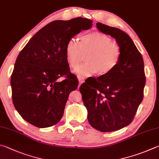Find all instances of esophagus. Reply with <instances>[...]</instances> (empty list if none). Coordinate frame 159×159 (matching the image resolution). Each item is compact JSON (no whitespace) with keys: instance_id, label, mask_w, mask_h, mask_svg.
<instances>
[{"instance_id":"1","label":"esophagus","mask_w":159,"mask_h":159,"mask_svg":"<svg viewBox=\"0 0 159 159\" xmlns=\"http://www.w3.org/2000/svg\"><path fill=\"white\" fill-rule=\"evenodd\" d=\"M83 82H84V80L82 79H79V87H80V85H81Z\"/></svg>"}]
</instances>
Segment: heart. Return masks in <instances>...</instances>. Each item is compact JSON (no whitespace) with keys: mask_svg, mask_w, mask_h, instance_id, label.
Segmentation results:
<instances>
[{"mask_svg":"<svg viewBox=\"0 0 159 159\" xmlns=\"http://www.w3.org/2000/svg\"><path fill=\"white\" fill-rule=\"evenodd\" d=\"M68 65L74 68L86 54V63L75 69L74 73L80 78H86L98 73L100 76L110 74L116 68L121 58V49L112 38L99 32L82 35L80 41L72 38L65 48Z\"/></svg>","mask_w":159,"mask_h":159,"instance_id":"b5f03b06","label":"heart"}]
</instances>
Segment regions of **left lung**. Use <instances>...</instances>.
Returning <instances> with one entry per match:
<instances>
[{
	"instance_id": "1",
	"label": "left lung",
	"mask_w": 159,
	"mask_h": 159,
	"mask_svg": "<svg viewBox=\"0 0 159 159\" xmlns=\"http://www.w3.org/2000/svg\"><path fill=\"white\" fill-rule=\"evenodd\" d=\"M96 27L115 39L121 58L112 72L84 83L80 91L89 124L99 131L112 132L131 123L143 101L146 82L144 61L127 33L99 22Z\"/></svg>"
}]
</instances>
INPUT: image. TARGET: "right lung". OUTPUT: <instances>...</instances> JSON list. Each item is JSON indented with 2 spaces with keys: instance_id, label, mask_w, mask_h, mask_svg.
I'll use <instances>...</instances> for the list:
<instances>
[{
  "instance_id": "1",
  "label": "right lung",
  "mask_w": 159,
  "mask_h": 159,
  "mask_svg": "<svg viewBox=\"0 0 159 159\" xmlns=\"http://www.w3.org/2000/svg\"><path fill=\"white\" fill-rule=\"evenodd\" d=\"M92 20L77 17L50 22L30 38L19 53L11 76L12 102L19 115L38 128L57 124L62 118L71 91L78 80L70 72L66 58L67 43ZM63 75L66 79L58 82Z\"/></svg>"
}]
</instances>
